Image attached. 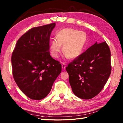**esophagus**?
Here are the masks:
<instances>
[{"instance_id": "34e87169", "label": "esophagus", "mask_w": 123, "mask_h": 123, "mask_svg": "<svg viewBox=\"0 0 123 123\" xmlns=\"http://www.w3.org/2000/svg\"><path fill=\"white\" fill-rule=\"evenodd\" d=\"M66 64H65V63L63 62L62 64V69H66Z\"/></svg>"}]
</instances>
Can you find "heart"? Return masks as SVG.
I'll use <instances>...</instances> for the list:
<instances>
[{"label": "heart", "instance_id": "heart-1", "mask_svg": "<svg viewBox=\"0 0 123 123\" xmlns=\"http://www.w3.org/2000/svg\"><path fill=\"white\" fill-rule=\"evenodd\" d=\"M56 39L51 41L50 49L52 56L57 58L61 51L66 56L71 59H75L82 53L88 42L86 32L72 28H65L58 31L56 35Z\"/></svg>", "mask_w": 123, "mask_h": 123}]
</instances>
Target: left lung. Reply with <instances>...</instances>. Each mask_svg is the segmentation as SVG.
<instances>
[{
    "mask_svg": "<svg viewBox=\"0 0 123 123\" xmlns=\"http://www.w3.org/2000/svg\"><path fill=\"white\" fill-rule=\"evenodd\" d=\"M66 71L73 93L89 99L102 91L111 72V52L106 42L96 43L68 64Z\"/></svg>",
    "mask_w": 123,
    "mask_h": 123,
    "instance_id": "8db88e82",
    "label": "left lung"
}]
</instances>
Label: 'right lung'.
<instances>
[{"instance_id": "1", "label": "right lung", "mask_w": 123, "mask_h": 123, "mask_svg": "<svg viewBox=\"0 0 123 123\" xmlns=\"http://www.w3.org/2000/svg\"><path fill=\"white\" fill-rule=\"evenodd\" d=\"M55 24L31 28L22 35L13 51L12 73L18 87L30 98L40 100L49 93L62 72V65L52 58L49 43Z\"/></svg>"}]
</instances>
